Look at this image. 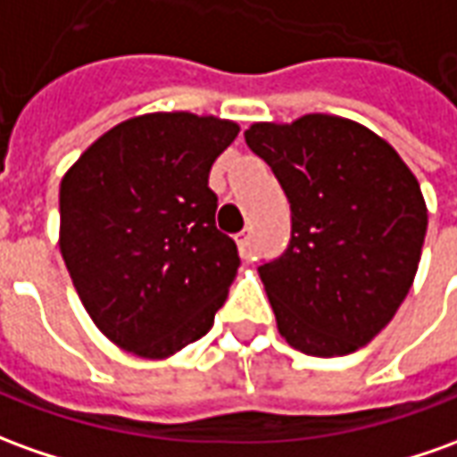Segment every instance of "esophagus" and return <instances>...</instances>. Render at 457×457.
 Listing matches in <instances>:
<instances>
[{"instance_id":"esophagus-1","label":"esophagus","mask_w":457,"mask_h":457,"mask_svg":"<svg viewBox=\"0 0 457 457\" xmlns=\"http://www.w3.org/2000/svg\"><path fill=\"white\" fill-rule=\"evenodd\" d=\"M236 244H238L241 256H244V259H248V256L253 253V238H251V228H246V231H241V234L236 236Z\"/></svg>"}]
</instances>
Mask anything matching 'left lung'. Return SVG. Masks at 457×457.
Instances as JSON below:
<instances>
[{"mask_svg": "<svg viewBox=\"0 0 457 457\" xmlns=\"http://www.w3.org/2000/svg\"><path fill=\"white\" fill-rule=\"evenodd\" d=\"M244 137L291 204V244L259 269L281 338L319 358L353 353L413 286L428 228L418 179L386 138L343 116L259 121Z\"/></svg>", "mask_w": 457, "mask_h": 457, "instance_id": "left-lung-1", "label": "left lung"}]
</instances>
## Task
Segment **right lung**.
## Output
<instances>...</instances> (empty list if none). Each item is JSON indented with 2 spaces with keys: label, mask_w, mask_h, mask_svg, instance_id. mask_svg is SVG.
Instances as JSON below:
<instances>
[{
  "label": "right lung",
  "mask_w": 457,
  "mask_h": 457,
  "mask_svg": "<svg viewBox=\"0 0 457 457\" xmlns=\"http://www.w3.org/2000/svg\"><path fill=\"white\" fill-rule=\"evenodd\" d=\"M238 124L191 112L127 119L59 187V251L96 328L162 361L206 336L241 266L216 228L213 162Z\"/></svg>",
  "instance_id": "1"
}]
</instances>
